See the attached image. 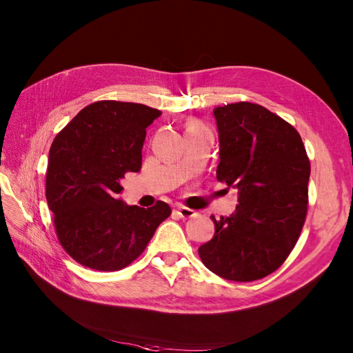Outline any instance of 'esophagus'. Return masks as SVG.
<instances>
[{
  "instance_id": "34e87169",
  "label": "esophagus",
  "mask_w": 353,
  "mask_h": 353,
  "mask_svg": "<svg viewBox=\"0 0 353 353\" xmlns=\"http://www.w3.org/2000/svg\"><path fill=\"white\" fill-rule=\"evenodd\" d=\"M174 212L181 216V219H191V216L196 215V211H192V209L186 208V206H177L174 209Z\"/></svg>"
}]
</instances>
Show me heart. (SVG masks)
Masks as SVG:
<instances>
[{
    "instance_id": "b5f03b06",
    "label": "heart",
    "mask_w": 353,
    "mask_h": 353,
    "mask_svg": "<svg viewBox=\"0 0 353 353\" xmlns=\"http://www.w3.org/2000/svg\"><path fill=\"white\" fill-rule=\"evenodd\" d=\"M206 130H209L208 127L200 121H190L188 125H186V133H190V132H206Z\"/></svg>"
}]
</instances>
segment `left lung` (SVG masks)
<instances>
[{
  "instance_id": "obj_1",
  "label": "left lung",
  "mask_w": 353,
  "mask_h": 353,
  "mask_svg": "<svg viewBox=\"0 0 353 353\" xmlns=\"http://www.w3.org/2000/svg\"><path fill=\"white\" fill-rule=\"evenodd\" d=\"M220 138L216 179L238 191L230 216L211 219L215 234L199 247L216 276L252 282L272 274L294 249L308 211L311 165L301 134L259 104L214 109Z\"/></svg>"
}]
</instances>
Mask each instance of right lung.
<instances>
[{"label": "right lung", "mask_w": 353, "mask_h": 353, "mask_svg": "<svg viewBox=\"0 0 353 353\" xmlns=\"http://www.w3.org/2000/svg\"><path fill=\"white\" fill-rule=\"evenodd\" d=\"M162 112L103 100L81 109L50 148L47 201L65 252L79 264L117 272L145 250L171 208L127 206L117 194L125 172L142 165L145 129Z\"/></svg>", "instance_id": "1"}]
</instances>
